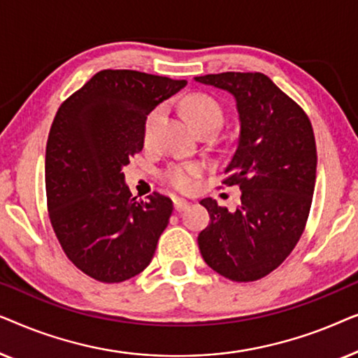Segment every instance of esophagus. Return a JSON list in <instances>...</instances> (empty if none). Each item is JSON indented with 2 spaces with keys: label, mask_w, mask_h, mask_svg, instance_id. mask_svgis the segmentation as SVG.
Returning <instances> with one entry per match:
<instances>
[{
  "label": "esophagus",
  "mask_w": 358,
  "mask_h": 358,
  "mask_svg": "<svg viewBox=\"0 0 358 358\" xmlns=\"http://www.w3.org/2000/svg\"><path fill=\"white\" fill-rule=\"evenodd\" d=\"M189 202L187 200H184V199H174V208H176V212H184L185 208L189 207Z\"/></svg>",
  "instance_id": "esophagus-1"
}]
</instances>
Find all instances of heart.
Here are the masks:
<instances>
[{
    "mask_svg": "<svg viewBox=\"0 0 358 358\" xmlns=\"http://www.w3.org/2000/svg\"><path fill=\"white\" fill-rule=\"evenodd\" d=\"M184 112L187 115L197 131L203 130H213L215 134L222 129L224 122V110L223 106L215 99V97L203 94V92H194L189 94L182 102ZM161 115V107H155L150 112L145 120L143 136L145 141H150L153 136V130L156 124H158ZM203 173V164L200 163H174L168 166L163 173V179L166 184L180 192L190 190L194 185V180Z\"/></svg>",
    "mask_w": 358,
    "mask_h": 358,
    "instance_id": "obj_1",
    "label": "heart"
}]
</instances>
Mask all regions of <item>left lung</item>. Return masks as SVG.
<instances>
[{"label":"left lung","instance_id":"obj_1","mask_svg":"<svg viewBox=\"0 0 358 358\" xmlns=\"http://www.w3.org/2000/svg\"><path fill=\"white\" fill-rule=\"evenodd\" d=\"M231 92L241 131L222 185L241 190L234 212L213 199L199 234L203 261L233 282H254L280 266L300 241L316 182V141L306 112L264 73L195 78Z\"/></svg>","mask_w":358,"mask_h":358}]
</instances>
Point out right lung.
Here are the masks:
<instances>
[{
  "label": "right lung",
  "instance_id": "obj_1",
  "mask_svg": "<svg viewBox=\"0 0 358 358\" xmlns=\"http://www.w3.org/2000/svg\"><path fill=\"white\" fill-rule=\"evenodd\" d=\"M185 85L102 70L58 107L45 150L48 218L66 257L94 280H129L155 256L173 200H136L122 168L143 150L146 115Z\"/></svg>",
  "mask_w": 358,
  "mask_h": 358
}]
</instances>
